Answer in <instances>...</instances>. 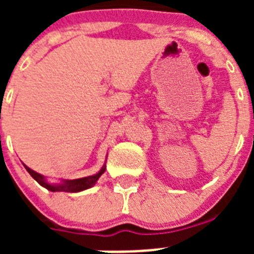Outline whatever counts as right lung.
I'll return each mask as SVG.
<instances>
[{
	"instance_id": "add662e5",
	"label": "right lung",
	"mask_w": 254,
	"mask_h": 254,
	"mask_svg": "<svg viewBox=\"0 0 254 254\" xmlns=\"http://www.w3.org/2000/svg\"><path fill=\"white\" fill-rule=\"evenodd\" d=\"M24 167L28 170L29 174H30L42 187L47 188V190H51V192H81V190H87V188L93 187L96 182H98V179L100 178V176L105 172L104 164L102 167V169L96 173V174H94V176L84 177V178L78 179H62V181L57 182V183H52V182H49L44 176H42L39 173L34 172L33 169L26 167L25 164H24Z\"/></svg>"
}]
</instances>
